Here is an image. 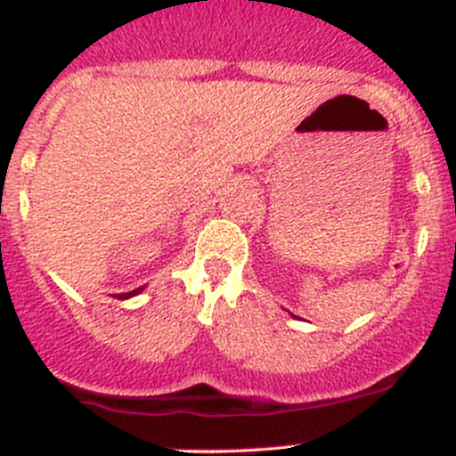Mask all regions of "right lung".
<instances>
[{
	"label": "right lung",
	"instance_id": "obj_1",
	"mask_svg": "<svg viewBox=\"0 0 456 456\" xmlns=\"http://www.w3.org/2000/svg\"><path fill=\"white\" fill-rule=\"evenodd\" d=\"M139 291H141V287H139V289H134V291H128V294H119L118 297H119V300H124V297H130V296H137V294H139Z\"/></svg>",
	"mask_w": 456,
	"mask_h": 456
}]
</instances>
